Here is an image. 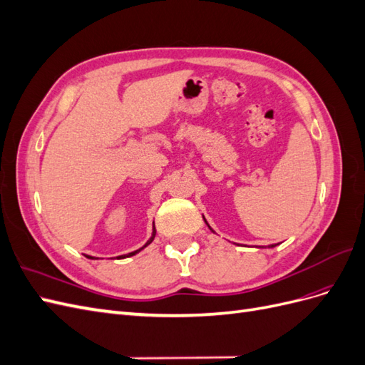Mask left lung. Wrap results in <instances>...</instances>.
Instances as JSON below:
<instances>
[{
	"instance_id": "8db88e82",
	"label": "left lung",
	"mask_w": 365,
	"mask_h": 365,
	"mask_svg": "<svg viewBox=\"0 0 365 365\" xmlns=\"http://www.w3.org/2000/svg\"><path fill=\"white\" fill-rule=\"evenodd\" d=\"M204 220H205V219H204ZM205 224H207V220H205ZM207 225H208V224H207ZM208 228H210V230H212V227H210V225H208ZM212 231H213V230H212ZM272 247H275V245H271V248H272Z\"/></svg>"
}]
</instances>
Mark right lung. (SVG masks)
Here are the masks:
<instances>
[{
	"instance_id": "1",
	"label": "right lung",
	"mask_w": 365,
	"mask_h": 365,
	"mask_svg": "<svg viewBox=\"0 0 365 365\" xmlns=\"http://www.w3.org/2000/svg\"><path fill=\"white\" fill-rule=\"evenodd\" d=\"M155 233H157V231H155V227H153V231H152V236H150V239L146 242V245L145 247H141L140 250H137V251H132V252H129V254H125V256H118L117 259H125V257H130V256H135V254L137 252H140L143 248H146L149 244H150V242L153 240V237H155ZM86 257H90V259H94V257H91V256H86Z\"/></svg>"
}]
</instances>
